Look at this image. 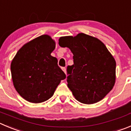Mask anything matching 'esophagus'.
I'll use <instances>...</instances> for the list:
<instances>
[{
	"mask_svg": "<svg viewBox=\"0 0 131 131\" xmlns=\"http://www.w3.org/2000/svg\"><path fill=\"white\" fill-rule=\"evenodd\" d=\"M61 68H62V70H63V71L66 74V73H67V70H66V68H65V67H62Z\"/></svg>",
	"mask_w": 131,
	"mask_h": 131,
	"instance_id": "obj_1",
	"label": "esophagus"
}]
</instances>
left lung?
Masks as SVG:
<instances>
[{
    "mask_svg": "<svg viewBox=\"0 0 131 131\" xmlns=\"http://www.w3.org/2000/svg\"><path fill=\"white\" fill-rule=\"evenodd\" d=\"M59 45L72 52L74 64L67 67L68 87L85 104L102 100L113 88L116 61L105 45L97 38L81 33L60 37Z\"/></svg>",
    "mask_w": 131,
    "mask_h": 131,
    "instance_id": "1",
    "label": "left lung"
}]
</instances>
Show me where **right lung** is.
I'll list each match as a JSON object with an SVG mask.
<instances>
[{"label": "right lung", "instance_id": "add662e5", "mask_svg": "<svg viewBox=\"0 0 131 131\" xmlns=\"http://www.w3.org/2000/svg\"><path fill=\"white\" fill-rule=\"evenodd\" d=\"M56 48L49 35H42L24 45L11 64L13 85L18 93L29 102H44L53 95L66 75L51 56Z\"/></svg>", "mask_w": 131, "mask_h": 131}]
</instances>
